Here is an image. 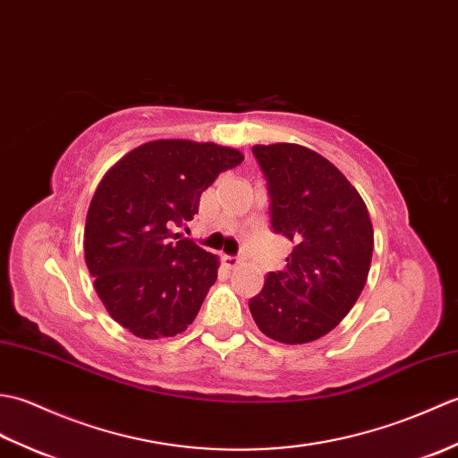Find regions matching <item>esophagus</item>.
Returning <instances> with one entry per match:
<instances>
[{
  "label": "esophagus",
  "instance_id": "34e87169",
  "mask_svg": "<svg viewBox=\"0 0 458 458\" xmlns=\"http://www.w3.org/2000/svg\"><path fill=\"white\" fill-rule=\"evenodd\" d=\"M222 261H224V266L232 269V267H236L240 264V258L238 256H224Z\"/></svg>",
  "mask_w": 458,
  "mask_h": 458
}]
</instances>
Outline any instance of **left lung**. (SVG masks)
Here are the masks:
<instances>
[{
  "instance_id": "1",
  "label": "left lung",
  "mask_w": 458,
  "mask_h": 458,
  "mask_svg": "<svg viewBox=\"0 0 458 458\" xmlns=\"http://www.w3.org/2000/svg\"><path fill=\"white\" fill-rule=\"evenodd\" d=\"M267 181L269 224L293 242L284 271L250 299L266 336L305 344L330 333L366 285L374 230L366 204L333 163L303 145L251 148Z\"/></svg>"
}]
</instances>
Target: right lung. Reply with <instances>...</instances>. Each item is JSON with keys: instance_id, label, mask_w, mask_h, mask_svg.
<instances>
[{"instance_id": "right-lung-1", "label": "right lung", "mask_w": 458, "mask_h": 458, "mask_svg": "<svg viewBox=\"0 0 458 458\" xmlns=\"http://www.w3.org/2000/svg\"><path fill=\"white\" fill-rule=\"evenodd\" d=\"M242 161L216 143L159 140L104 174L86 216L84 258L110 317L135 336H174L197 317L218 258L173 228L192 220L202 191Z\"/></svg>"}]
</instances>
